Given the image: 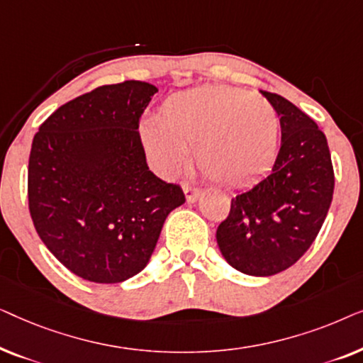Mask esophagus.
<instances>
[{
  "label": "esophagus",
  "instance_id": "esophagus-1",
  "mask_svg": "<svg viewBox=\"0 0 363 363\" xmlns=\"http://www.w3.org/2000/svg\"><path fill=\"white\" fill-rule=\"evenodd\" d=\"M182 188H183V191H185L186 201H190V203L196 201V200H198V196L201 195V190H200V188H196V186H191V185H188V183H183Z\"/></svg>",
  "mask_w": 363,
  "mask_h": 363
}]
</instances>
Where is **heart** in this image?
<instances>
[{"label": "heart", "instance_id": "b5f03b06", "mask_svg": "<svg viewBox=\"0 0 363 363\" xmlns=\"http://www.w3.org/2000/svg\"><path fill=\"white\" fill-rule=\"evenodd\" d=\"M279 117L264 97L228 86L178 92L162 104L157 123L140 127L148 158L173 175L195 150L203 175L225 186L246 185L276 155Z\"/></svg>", "mask_w": 363, "mask_h": 363}]
</instances>
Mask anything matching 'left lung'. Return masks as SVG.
Listing matches in <instances>:
<instances>
[{"instance_id":"8db88e82","label":"left lung","mask_w":363,"mask_h":363,"mask_svg":"<svg viewBox=\"0 0 363 363\" xmlns=\"http://www.w3.org/2000/svg\"><path fill=\"white\" fill-rule=\"evenodd\" d=\"M281 122V148L269 175L231 200L216 241L235 269L272 276L299 261L319 235L334 195L324 132L287 99L261 91Z\"/></svg>"}]
</instances>
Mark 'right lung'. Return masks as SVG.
Returning <instances> with one entry per match:
<instances>
[{
    "label": "right lung",
    "mask_w": 363,
    "mask_h": 363,
    "mask_svg": "<svg viewBox=\"0 0 363 363\" xmlns=\"http://www.w3.org/2000/svg\"><path fill=\"white\" fill-rule=\"evenodd\" d=\"M155 86L123 81L82 94L34 135L28 205L48 250L82 279L116 284L147 266L182 188L148 170L138 122Z\"/></svg>",
    "instance_id": "add662e5"
}]
</instances>
